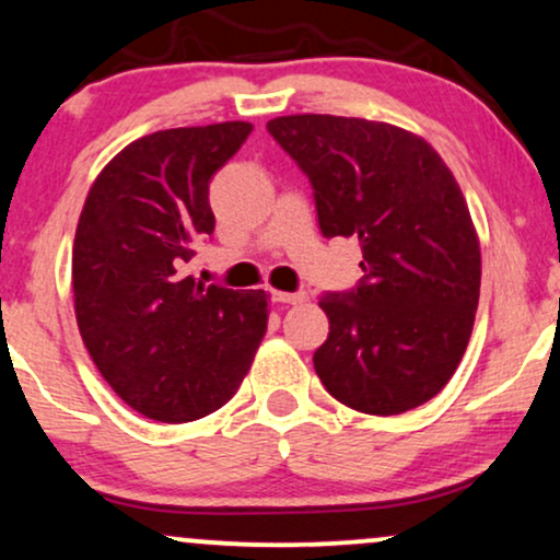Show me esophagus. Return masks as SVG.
Segmentation results:
<instances>
[{
	"instance_id": "obj_1",
	"label": "esophagus",
	"mask_w": 560,
	"mask_h": 560,
	"mask_svg": "<svg viewBox=\"0 0 560 560\" xmlns=\"http://www.w3.org/2000/svg\"><path fill=\"white\" fill-rule=\"evenodd\" d=\"M273 302H281V304H302L307 302V294L304 292H273Z\"/></svg>"
}]
</instances>
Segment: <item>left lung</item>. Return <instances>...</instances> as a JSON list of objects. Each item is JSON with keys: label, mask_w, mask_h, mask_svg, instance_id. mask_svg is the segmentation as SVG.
<instances>
[{"label": "left lung", "mask_w": 560, "mask_h": 560, "mask_svg": "<svg viewBox=\"0 0 560 560\" xmlns=\"http://www.w3.org/2000/svg\"><path fill=\"white\" fill-rule=\"evenodd\" d=\"M315 188L325 237H359L364 279L325 294L315 372L359 413L398 416L444 390L468 349L480 243L452 170L419 133L300 113L268 121Z\"/></svg>", "instance_id": "obj_1"}]
</instances>
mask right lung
I'll use <instances>...</instances> for the list:
<instances>
[{"mask_svg": "<svg viewBox=\"0 0 560 560\" xmlns=\"http://www.w3.org/2000/svg\"><path fill=\"white\" fill-rule=\"evenodd\" d=\"M253 124L147 133L92 183L72 247L74 315L126 406L162 423L203 419L240 390L268 325L264 289L207 287L183 268L214 232L209 180Z\"/></svg>", "mask_w": 560, "mask_h": 560, "instance_id": "obj_1", "label": "right lung"}]
</instances>
